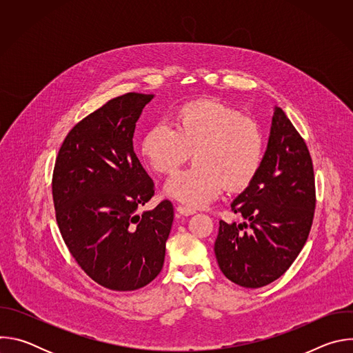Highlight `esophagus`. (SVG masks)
Masks as SVG:
<instances>
[{
    "label": "esophagus",
    "instance_id": "1",
    "mask_svg": "<svg viewBox=\"0 0 353 353\" xmlns=\"http://www.w3.org/2000/svg\"><path fill=\"white\" fill-rule=\"evenodd\" d=\"M176 211H177V214H179V215H183V216H191V215H194V214H195V211H194V210L187 208V207H183V205H179V207L176 208Z\"/></svg>",
    "mask_w": 353,
    "mask_h": 353
}]
</instances>
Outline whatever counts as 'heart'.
<instances>
[{
    "label": "heart",
    "instance_id": "obj_1",
    "mask_svg": "<svg viewBox=\"0 0 353 353\" xmlns=\"http://www.w3.org/2000/svg\"><path fill=\"white\" fill-rule=\"evenodd\" d=\"M141 154L150 169L172 174L194 155L195 165L166 184L169 196L191 208L211 204L225 190L250 187L263 166L265 137L260 124L216 100L180 106L174 127L155 124L142 137Z\"/></svg>",
    "mask_w": 353,
    "mask_h": 353
}]
</instances>
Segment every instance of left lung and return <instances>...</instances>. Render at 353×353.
<instances>
[{
	"mask_svg": "<svg viewBox=\"0 0 353 353\" xmlns=\"http://www.w3.org/2000/svg\"><path fill=\"white\" fill-rule=\"evenodd\" d=\"M230 207L245 222H219L214 248L219 268L243 288H263L293 264L309 237L316 208L307 145L278 106L263 166Z\"/></svg>",
	"mask_w": 353,
	"mask_h": 353,
	"instance_id": "left-lung-1",
	"label": "left lung"
}]
</instances>
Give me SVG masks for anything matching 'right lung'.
<instances>
[{"label": "right lung", "mask_w": 353, "mask_h": 353, "mask_svg": "<svg viewBox=\"0 0 353 353\" xmlns=\"http://www.w3.org/2000/svg\"><path fill=\"white\" fill-rule=\"evenodd\" d=\"M152 99L125 93L86 116L65 137L53 172L56 219L71 256L94 282L119 292L159 275L173 223L168 199L137 214L155 192L132 146Z\"/></svg>", "instance_id": "obj_1"}]
</instances>
